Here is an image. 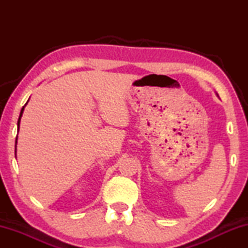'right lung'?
I'll return each instance as SVG.
<instances>
[{"mask_svg":"<svg viewBox=\"0 0 248 248\" xmlns=\"http://www.w3.org/2000/svg\"><path fill=\"white\" fill-rule=\"evenodd\" d=\"M26 104H27V103H26ZM25 106H26V105H25ZM25 106L22 108V110H20V114H19V118H18V121H17V127H18V129H19V124H20V118H22V116H23V111H24ZM15 143H17V138H16V142H15ZM15 155H16V145H15Z\"/></svg>","mask_w":248,"mask_h":248,"instance_id":"1","label":"right lung"}]
</instances>
